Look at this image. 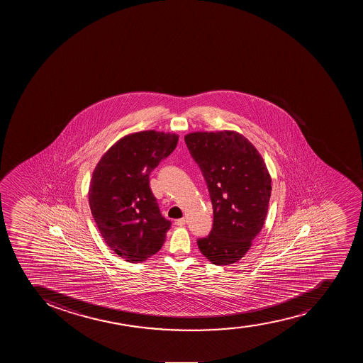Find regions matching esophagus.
I'll return each instance as SVG.
<instances>
[{
    "instance_id": "obj_1",
    "label": "esophagus",
    "mask_w": 363,
    "mask_h": 363,
    "mask_svg": "<svg viewBox=\"0 0 363 363\" xmlns=\"http://www.w3.org/2000/svg\"><path fill=\"white\" fill-rule=\"evenodd\" d=\"M175 223L177 226H184V225L187 223V219L186 218H181V219L176 220Z\"/></svg>"
}]
</instances>
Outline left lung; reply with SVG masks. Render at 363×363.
Wrapping results in <instances>:
<instances>
[{"mask_svg": "<svg viewBox=\"0 0 363 363\" xmlns=\"http://www.w3.org/2000/svg\"><path fill=\"white\" fill-rule=\"evenodd\" d=\"M184 140L213 205V228L199 239V248L212 264L230 265L247 253L264 226L271 176L262 155L237 131H199Z\"/></svg>", "mask_w": 363, "mask_h": 363, "instance_id": "left-lung-1", "label": "left lung"}]
</instances>
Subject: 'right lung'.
<instances>
[{
    "label": "right lung",
    "mask_w": 363,
    "mask_h": 363,
    "mask_svg": "<svg viewBox=\"0 0 363 363\" xmlns=\"http://www.w3.org/2000/svg\"><path fill=\"white\" fill-rule=\"evenodd\" d=\"M176 133L147 130L117 140L94 168L89 202L110 250L126 262H144L164 244L172 226L151 191V172L177 145Z\"/></svg>",
    "instance_id": "1"
}]
</instances>
